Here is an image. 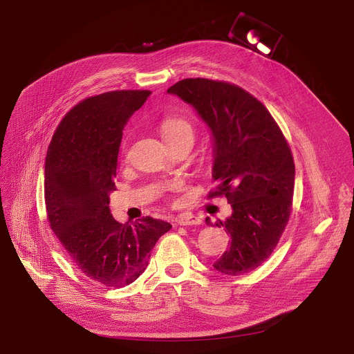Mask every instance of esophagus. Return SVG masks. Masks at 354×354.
Masks as SVG:
<instances>
[{
    "mask_svg": "<svg viewBox=\"0 0 354 354\" xmlns=\"http://www.w3.org/2000/svg\"><path fill=\"white\" fill-rule=\"evenodd\" d=\"M175 221H176L178 225H197V224L201 223V220L197 216H193L190 213L180 214L179 217H176Z\"/></svg>",
    "mask_w": 354,
    "mask_h": 354,
    "instance_id": "1",
    "label": "esophagus"
}]
</instances>
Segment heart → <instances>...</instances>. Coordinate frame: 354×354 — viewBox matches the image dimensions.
Masks as SVG:
<instances>
[{
	"mask_svg": "<svg viewBox=\"0 0 354 354\" xmlns=\"http://www.w3.org/2000/svg\"><path fill=\"white\" fill-rule=\"evenodd\" d=\"M160 129L168 144L186 138L193 140L194 137L193 123L180 115L165 116L160 123ZM123 147H126V144H123Z\"/></svg>",
	"mask_w": 354,
	"mask_h": 354,
	"instance_id": "1",
	"label": "heart"
}]
</instances>
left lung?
Masks as SVG:
<instances>
[{"instance_id":"8db88e82","label":"left lung","mask_w":354,"mask_h":354,"mask_svg":"<svg viewBox=\"0 0 354 354\" xmlns=\"http://www.w3.org/2000/svg\"><path fill=\"white\" fill-rule=\"evenodd\" d=\"M168 92L210 127L217 187L209 197L225 196L232 207L231 217L216 223L231 242L213 266L228 276L255 270L269 259L290 218L295 176L290 145L266 106L235 84L186 78Z\"/></svg>"}]
</instances>
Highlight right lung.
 Returning a JSON list of instances; mask_svg holds the SVG:
<instances>
[{"instance_id": "obj_1", "label": "right lung", "mask_w": 354, "mask_h": 354, "mask_svg": "<svg viewBox=\"0 0 354 354\" xmlns=\"http://www.w3.org/2000/svg\"><path fill=\"white\" fill-rule=\"evenodd\" d=\"M149 93L123 89L81 100L57 126L46 156L50 228L77 269L106 287L133 283L160 236L172 228L153 217L122 224L109 209L123 129Z\"/></svg>"}]
</instances>
